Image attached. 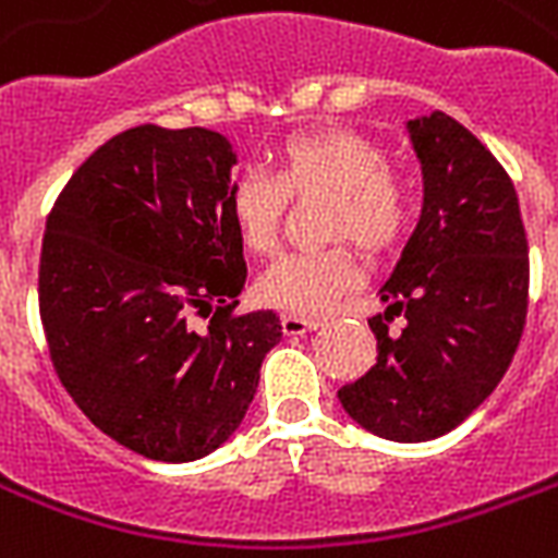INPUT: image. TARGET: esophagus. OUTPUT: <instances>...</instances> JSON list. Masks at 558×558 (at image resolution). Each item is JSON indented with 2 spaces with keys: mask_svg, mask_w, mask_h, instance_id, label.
<instances>
[{
  "mask_svg": "<svg viewBox=\"0 0 558 558\" xmlns=\"http://www.w3.org/2000/svg\"><path fill=\"white\" fill-rule=\"evenodd\" d=\"M280 325H283V333L287 336H304L310 330H316L318 322L316 318H304V316H295V313H287V316L280 318Z\"/></svg>",
  "mask_w": 558,
  "mask_h": 558,
  "instance_id": "obj_1",
  "label": "esophagus"
}]
</instances>
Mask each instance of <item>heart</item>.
<instances>
[{"label": "heart", "mask_w": 558, "mask_h": 558, "mask_svg": "<svg viewBox=\"0 0 558 558\" xmlns=\"http://www.w3.org/2000/svg\"><path fill=\"white\" fill-rule=\"evenodd\" d=\"M330 193L325 202V233L354 240L368 254H386L410 231V181L386 163L380 143L348 128L304 131L278 148V175L245 169L228 193L233 231L251 254L278 248L283 216L292 195ZM360 266L348 242L327 248L289 251L260 278V298L287 313H322L356 287Z\"/></svg>", "instance_id": "1"}]
</instances>
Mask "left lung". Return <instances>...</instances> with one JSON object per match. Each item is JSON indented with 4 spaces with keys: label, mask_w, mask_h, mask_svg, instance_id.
I'll return each mask as SVG.
<instances>
[{
    "label": "left lung",
    "mask_w": 558,
    "mask_h": 558,
    "mask_svg": "<svg viewBox=\"0 0 558 558\" xmlns=\"http://www.w3.org/2000/svg\"><path fill=\"white\" fill-rule=\"evenodd\" d=\"M424 175V207L392 278L386 313L368 318L377 363L339 389L374 436L439 439L477 410L506 374L526 322L530 257L515 186L457 119L407 122ZM395 315L401 331H389Z\"/></svg>",
    "instance_id": "obj_1"
}]
</instances>
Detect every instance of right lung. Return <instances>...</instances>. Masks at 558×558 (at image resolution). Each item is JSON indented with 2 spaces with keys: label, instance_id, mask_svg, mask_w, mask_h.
Instances as JSON below:
<instances>
[{
  "label": "right lung",
  "instance_id": "obj_1",
  "mask_svg": "<svg viewBox=\"0 0 558 558\" xmlns=\"http://www.w3.org/2000/svg\"><path fill=\"white\" fill-rule=\"evenodd\" d=\"M233 163L210 128H128L75 169L46 219L37 298L54 374L101 433L157 462L231 439L283 336L271 310L236 313ZM204 312L198 331L189 316Z\"/></svg>",
  "mask_w": 558,
  "mask_h": 558
}]
</instances>
